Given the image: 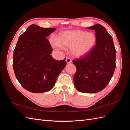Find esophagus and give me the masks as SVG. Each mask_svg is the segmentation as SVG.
<instances>
[{"label":"esophagus","mask_w":130,"mask_h":130,"mask_svg":"<svg viewBox=\"0 0 130 130\" xmlns=\"http://www.w3.org/2000/svg\"><path fill=\"white\" fill-rule=\"evenodd\" d=\"M66 62H67V63H71L72 62V61L71 60V58H70L69 57H67L66 58Z\"/></svg>","instance_id":"esophagus-1"}]
</instances>
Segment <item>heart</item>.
Returning <instances> with one entry per match:
<instances>
[{
    "mask_svg": "<svg viewBox=\"0 0 130 130\" xmlns=\"http://www.w3.org/2000/svg\"><path fill=\"white\" fill-rule=\"evenodd\" d=\"M96 36L93 32L81 30L67 31L61 34L58 38L50 39L51 45L57 50L70 48L74 56L81 57L87 55L95 45Z\"/></svg>",
    "mask_w": 130,
    "mask_h": 130,
    "instance_id": "1",
    "label": "heart"
}]
</instances>
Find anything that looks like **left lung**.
I'll use <instances>...</instances> for the list:
<instances>
[{
    "mask_svg": "<svg viewBox=\"0 0 130 130\" xmlns=\"http://www.w3.org/2000/svg\"><path fill=\"white\" fill-rule=\"evenodd\" d=\"M87 29L95 30L96 43L87 55L73 61L76 67L74 84L80 92L95 93L103 90L112 77L116 50L112 36L103 26L98 24Z\"/></svg>",
    "mask_w": 130,
    "mask_h": 130,
    "instance_id": "obj_1",
    "label": "left lung"
}]
</instances>
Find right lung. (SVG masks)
Here are the masks:
<instances>
[{
  "mask_svg": "<svg viewBox=\"0 0 130 130\" xmlns=\"http://www.w3.org/2000/svg\"><path fill=\"white\" fill-rule=\"evenodd\" d=\"M55 30L32 24L19 37L13 52V68L19 83L30 92L49 91L67 64L66 58L57 61L50 55L53 49L46 37Z\"/></svg>",
  "mask_w": 130,
  "mask_h": 130,
  "instance_id": "right-lung-1",
  "label": "right lung"
}]
</instances>
